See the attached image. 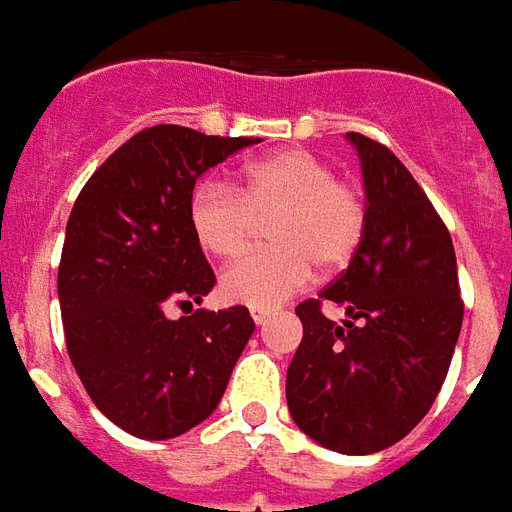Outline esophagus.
I'll return each mask as SVG.
<instances>
[{
  "instance_id": "34e87169",
  "label": "esophagus",
  "mask_w": 512,
  "mask_h": 512,
  "mask_svg": "<svg viewBox=\"0 0 512 512\" xmlns=\"http://www.w3.org/2000/svg\"><path fill=\"white\" fill-rule=\"evenodd\" d=\"M268 318H271V310H252V321H255L257 326H263Z\"/></svg>"
}]
</instances>
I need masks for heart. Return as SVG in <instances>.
Segmentation results:
<instances>
[{
	"label": "heart",
	"instance_id": "b5f03b06",
	"mask_svg": "<svg viewBox=\"0 0 512 512\" xmlns=\"http://www.w3.org/2000/svg\"><path fill=\"white\" fill-rule=\"evenodd\" d=\"M189 227L205 255L233 260L257 222L271 246L241 257L222 274V296L252 310H271L312 277L343 271L367 233V197L354 180L307 150H282L238 172L235 189L202 180L189 197Z\"/></svg>",
	"mask_w": 512,
	"mask_h": 512
}]
</instances>
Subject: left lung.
Segmentation results:
<instances>
[{
  "label": "left lung",
  "mask_w": 512,
  "mask_h": 512,
  "mask_svg": "<svg viewBox=\"0 0 512 512\" xmlns=\"http://www.w3.org/2000/svg\"><path fill=\"white\" fill-rule=\"evenodd\" d=\"M362 158L367 233L318 299L296 307L304 337L288 408L310 439L345 455L386 450L417 428L450 370L463 321L447 224L386 145L351 131ZM346 310L343 324L322 315Z\"/></svg>",
  "instance_id": "obj_1"
}]
</instances>
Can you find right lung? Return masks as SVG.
Segmentation results:
<instances>
[{"label":"right lung","instance_id":"right-lung-1","mask_svg":"<svg viewBox=\"0 0 512 512\" xmlns=\"http://www.w3.org/2000/svg\"><path fill=\"white\" fill-rule=\"evenodd\" d=\"M255 142L145 128L73 202L57 274L65 345L90 400L131 436L175 439L211 417L255 332L241 304L191 310L216 274L186 213L202 172ZM172 303L187 312L178 322Z\"/></svg>","mask_w":512,"mask_h":512}]
</instances>
